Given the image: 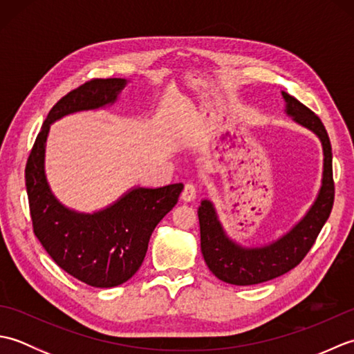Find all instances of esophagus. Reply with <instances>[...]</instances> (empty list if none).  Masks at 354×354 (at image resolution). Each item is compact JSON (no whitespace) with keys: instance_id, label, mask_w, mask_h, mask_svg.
<instances>
[{"instance_id":"esophagus-1","label":"esophagus","mask_w":354,"mask_h":354,"mask_svg":"<svg viewBox=\"0 0 354 354\" xmlns=\"http://www.w3.org/2000/svg\"><path fill=\"white\" fill-rule=\"evenodd\" d=\"M196 196H198L196 185H194L193 183H187L185 187H184V190H183L181 198H183L185 202H190V201H193Z\"/></svg>"}]
</instances>
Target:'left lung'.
<instances>
[{"label": "left lung", "mask_w": 354, "mask_h": 354, "mask_svg": "<svg viewBox=\"0 0 354 354\" xmlns=\"http://www.w3.org/2000/svg\"><path fill=\"white\" fill-rule=\"evenodd\" d=\"M286 111L297 123L318 135L324 149V175L317 201L288 234L277 242L261 248H242L225 236L217 221L213 204L202 201L198 209L201 227V251L209 270L219 280L236 284H259L280 277L298 266L310 251L319 231L324 227L335 201V181L332 167V145L319 117L295 97L283 93Z\"/></svg>", "instance_id": "left-lung-1"}]
</instances>
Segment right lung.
Wrapping results in <instances>:
<instances>
[{"label":"right lung","mask_w":354,"mask_h":354,"mask_svg":"<svg viewBox=\"0 0 354 354\" xmlns=\"http://www.w3.org/2000/svg\"><path fill=\"white\" fill-rule=\"evenodd\" d=\"M124 79H93L64 95L48 112L26 164L33 232L59 268L93 288H114L137 272L155 227L176 205L183 184L133 189L94 214L65 208L45 179L44 153L50 124L66 114L112 103Z\"/></svg>","instance_id":"obj_1"}]
</instances>
